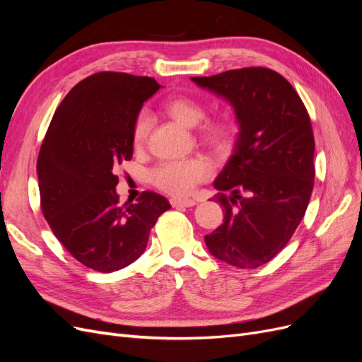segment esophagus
I'll list each match as a JSON object with an SVG mask.
<instances>
[{
    "instance_id": "34e87169",
    "label": "esophagus",
    "mask_w": 362,
    "mask_h": 362,
    "mask_svg": "<svg viewBox=\"0 0 362 362\" xmlns=\"http://www.w3.org/2000/svg\"><path fill=\"white\" fill-rule=\"evenodd\" d=\"M170 205H172V206H175V208H181V206L189 208V206L196 205V201H193V199H180V198H172V199H170Z\"/></svg>"
}]
</instances>
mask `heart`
Returning a JSON list of instances; mask_svg holds the SVG:
<instances>
[{
    "instance_id": "heart-1",
    "label": "heart",
    "mask_w": 362,
    "mask_h": 362,
    "mask_svg": "<svg viewBox=\"0 0 362 362\" xmlns=\"http://www.w3.org/2000/svg\"><path fill=\"white\" fill-rule=\"evenodd\" d=\"M163 108L175 122L187 128L199 125L206 115L204 104L187 95H178L170 98V100L164 103ZM149 127V115L145 112L139 113L134 119L133 133H131L136 148H141L146 144ZM198 139L210 149L216 152H223L231 148L234 144L235 125L226 116L206 119L198 128ZM211 173L213 170L210 163L204 158H189L180 161L169 160L160 163L151 172V181L156 187L169 194L187 196L192 194L199 184L210 180Z\"/></svg>"
}]
</instances>
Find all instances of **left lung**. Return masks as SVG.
Returning <instances> with one entry per match:
<instances>
[{
	"mask_svg": "<svg viewBox=\"0 0 362 362\" xmlns=\"http://www.w3.org/2000/svg\"><path fill=\"white\" fill-rule=\"evenodd\" d=\"M192 81L231 103L240 124L234 154L214 181L223 223L205 243L229 266L257 269L286 247L310 204L315 177L310 115L294 87L269 68Z\"/></svg>",
	"mask_w": 362,
	"mask_h": 362,
	"instance_id": "obj_1",
	"label": "left lung"
}]
</instances>
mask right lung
Segmentation results:
<instances>
[{"label": "right lung", "instance_id": "add662e5", "mask_svg": "<svg viewBox=\"0 0 362 362\" xmlns=\"http://www.w3.org/2000/svg\"><path fill=\"white\" fill-rule=\"evenodd\" d=\"M160 89L151 76L96 72L74 86L52 116L37 157L40 206L51 231L86 267L110 273L144 254L166 198L141 192L120 205L115 173L133 157V124Z\"/></svg>", "mask_w": 362, "mask_h": 362}]
</instances>
